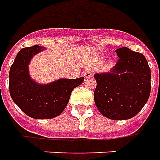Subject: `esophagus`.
Instances as JSON below:
<instances>
[{"mask_svg":"<svg viewBox=\"0 0 160 160\" xmlns=\"http://www.w3.org/2000/svg\"><path fill=\"white\" fill-rule=\"evenodd\" d=\"M92 75H93V71H92V70H87L84 73V76L86 78H89V77H92Z\"/></svg>","mask_w":160,"mask_h":160,"instance_id":"obj_1","label":"esophagus"}]
</instances>
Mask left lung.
<instances>
[{"instance_id":"1","label":"left lung","mask_w":160,"mask_h":160,"mask_svg":"<svg viewBox=\"0 0 160 160\" xmlns=\"http://www.w3.org/2000/svg\"><path fill=\"white\" fill-rule=\"evenodd\" d=\"M119 61L110 72L96 73L94 102L108 119H129L142 109L151 92V69L146 57L126 47L117 49Z\"/></svg>"}]
</instances>
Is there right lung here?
Masks as SVG:
<instances>
[{
  "mask_svg": "<svg viewBox=\"0 0 160 160\" xmlns=\"http://www.w3.org/2000/svg\"><path fill=\"white\" fill-rule=\"evenodd\" d=\"M35 45L22 48L15 57L9 71V92L14 102L24 113L37 119H52L61 114L68 103L71 92L84 81L60 79L47 85L30 78L28 64L33 55L44 50Z\"/></svg>",
  "mask_w": 160,
  "mask_h": 160,
  "instance_id": "add662e5",
  "label": "right lung"
}]
</instances>
